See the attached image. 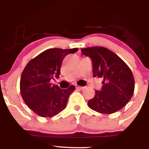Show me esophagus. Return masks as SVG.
<instances>
[{
  "mask_svg": "<svg viewBox=\"0 0 149 149\" xmlns=\"http://www.w3.org/2000/svg\"><path fill=\"white\" fill-rule=\"evenodd\" d=\"M75 86H76V89H78V90H83V89L85 88L84 87L79 86V85H75Z\"/></svg>",
  "mask_w": 149,
  "mask_h": 149,
  "instance_id": "obj_1",
  "label": "esophagus"
}]
</instances>
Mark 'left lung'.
<instances>
[{"instance_id":"8db88e82","label":"left lung","mask_w":149,"mask_h":149,"mask_svg":"<svg viewBox=\"0 0 149 149\" xmlns=\"http://www.w3.org/2000/svg\"><path fill=\"white\" fill-rule=\"evenodd\" d=\"M81 52L92 61L93 76L103 78L101 91L88 101V107L104 114L113 113L127 104L134 94V79L129 66L104 47H87Z\"/></svg>"}]
</instances>
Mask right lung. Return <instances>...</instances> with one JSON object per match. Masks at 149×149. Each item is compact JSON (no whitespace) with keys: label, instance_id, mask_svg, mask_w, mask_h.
<instances>
[{"label":"right lung","instance_id":"add662e5","mask_svg":"<svg viewBox=\"0 0 149 149\" xmlns=\"http://www.w3.org/2000/svg\"><path fill=\"white\" fill-rule=\"evenodd\" d=\"M78 50L48 49L31 59L25 66L20 78V92L25 104L38 116L51 118L66 108L75 86L71 85L64 90L52 85L50 80L54 76L59 78L65 57Z\"/></svg>","mask_w":149,"mask_h":149}]
</instances>
